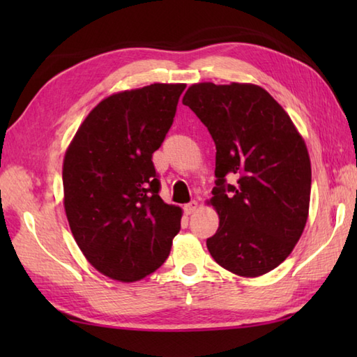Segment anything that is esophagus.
Segmentation results:
<instances>
[{"label":"esophagus","instance_id":"obj_1","mask_svg":"<svg viewBox=\"0 0 357 357\" xmlns=\"http://www.w3.org/2000/svg\"><path fill=\"white\" fill-rule=\"evenodd\" d=\"M196 210H198V202H196V201L188 202L184 206V213L185 215H192V213H195Z\"/></svg>","mask_w":357,"mask_h":357}]
</instances>
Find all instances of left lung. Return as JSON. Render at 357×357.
<instances>
[{
    "instance_id": "obj_1",
    "label": "left lung",
    "mask_w": 357,
    "mask_h": 357,
    "mask_svg": "<svg viewBox=\"0 0 357 357\" xmlns=\"http://www.w3.org/2000/svg\"><path fill=\"white\" fill-rule=\"evenodd\" d=\"M216 144V187L207 201L219 227L211 257L257 278L282 264L305 229L312 164L302 135L267 90L248 82H198L183 98ZM237 178L227 185L225 177Z\"/></svg>"
}]
</instances>
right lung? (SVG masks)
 Returning a JSON list of instances; mask_svg holds the SVG:
<instances>
[{
	"mask_svg": "<svg viewBox=\"0 0 357 357\" xmlns=\"http://www.w3.org/2000/svg\"><path fill=\"white\" fill-rule=\"evenodd\" d=\"M184 89L155 82L104 98L66 150L64 210L73 238L98 271L119 282L161 267L181 229L183 210L159 196L151 155Z\"/></svg>",
	"mask_w": 357,
	"mask_h": 357,
	"instance_id": "1",
	"label": "right lung"
}]
</instances>
